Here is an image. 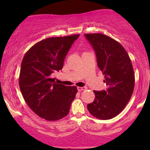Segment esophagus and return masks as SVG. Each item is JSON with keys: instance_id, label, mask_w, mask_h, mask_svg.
Masks as SVG:
<instances>
[{"instance_id": "esophagus-1", "label": "esophagus", "mask_w": 150, "mask_h": 150, "mask_svg": "<svg viewBox=\"0 0 150 150\" xmlns=\"http://www.w3.org/2000/svg\"><path fill=\"white\" fill-rule=\"evenodd\" d=\"M87 88L85 87H77V89L79 91H83V90H85Z\"/></svg>"}]
</instances>
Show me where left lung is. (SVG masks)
I'll return each instance as SVG.
<instances>
[{
	"mask_svg": "<svg viewBox=\"0 0 150 150\" xmlns=\"http://www.w3.org/2000/svg\"><path fill=\"white\" fill-rule=\"evenodd\" d=\"M85 36L95 50L98 66L108 87L106 91H93L96 98L87 105L88 110L100 120H110L124 110L131 98L134 88V69L128 53L116 40L101 33Z\"/></svg>",
	"mask_w": 150,
	"mask_h": 150,
	"instance_id": "obj_1",
	"label": "left lung"
}]
</instances>
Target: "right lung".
<instances>
[{"label": "right lung", "instance_id": "add662e5", "mask_svg": "<svg viewBox=\"0 0 150 150\" xmlns=\"http://www.w3.org/2000/svg\"><path fill=\"white\" fill-rule=\"evenodd\" d=\"M79 35L45 39L33 45L22 59L20 91L30 109L44 120H59L69 113L77 87L56 84L50 76L62 69L65 57Z\"/></svg>", "mask_w": 150, "mask_h": 150}]
</instances>
